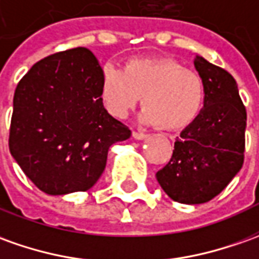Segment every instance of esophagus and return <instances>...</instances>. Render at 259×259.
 I'll use <instances>...</instances> for the list:
<instances>
[{"label": "esophagus", "mask_w": 259, "mask_h": 259, "mask_svg": "<svg viewBox=\"0 0 259 259\" xmlns=\"http://www.w3.org/2000/svg\"><path fill=\"white\" fill-rule=\"evenodd\" d=\"M133 137L135 140H147L149 135L144 133H138V131H133Z\"/></svg>", "instance_id": "34e87169"}]
</instances>
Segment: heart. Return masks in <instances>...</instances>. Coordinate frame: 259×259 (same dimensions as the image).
Listing matches in <instances>:
<instances>
[{
	"label": "heart",
	"instance_id": "b5f03b06",
	"mask_svg": "<svg viewBox=\"0 0 259 259\" xmlns=\"http://www.w3.org/2000/svg\"><path fill=\"white\" fill-rule=\"evenodd\" d=\"M142 96L141 122L167 131L189 126L206 100L200 74L175 59H130L122 69L106 63L100 73V99L115 118H125Z\"/></svg>",
	"mask_w": 259,
	"mask_h": 259
}]
</instances>
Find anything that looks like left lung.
<instances>
[{"label":"left lung","instance_id":"left-lung-1","mask_svg":"<svg viewBox=\"0 0 259 259\" xmlns=\"http://www.w3.org/2000/svg\"><path fill=\"white\" fill-rule=\"evenodd\" d=\"M194 67L206 84L199 117L175 141L172 158L156 172L163 192L183 204L211 200L244 163L247 111L234 77L201 56Z\"/></svg>","mask_w":259,"mask_h":259}]
</instances>
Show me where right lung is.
I'll list each match as a JSON object with an SVG mask.
<instances>
[{
	"label": "right lung",
	"mask_w": 259,
	"mask_h": 259,
	"mask_svg": "<svg viewBox=\"0 0 259 259\" xmlns=\"http://www.w3.org/2000/svg\"><path fill=\"white\" fill-rule=\"evenodd\" d=\"M101 66L76 48L39 60L14 94L10 151L32 183L52 196L96 185L112 144L131 131L100 99Z\"/></svg>",
	"instance_id": "obj_1"
}]
</instances>
